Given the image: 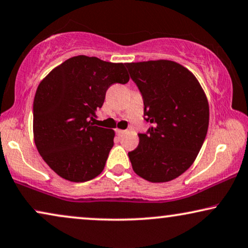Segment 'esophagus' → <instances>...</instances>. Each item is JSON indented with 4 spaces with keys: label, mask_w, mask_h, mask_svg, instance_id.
<instances>
[{
    "label": "esophagus",
    "mask_w": 248,
    "mask_h": 248,
    "mask_svg": "<svg viewBox=\"0 0 248 248\" xmlns=\"http://www.w3.org/2000/svg\"><path fill=\"white\" fill-rule=\"evenodd\" d=\"M125 132H126V131H124V130H120V128H117V130H116V133L118 134V136H122V134H124Z\"/></svg>",
    "instance_id": "esophagus-1"
}]
</instances>
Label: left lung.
<instances>
[{
    "label": "left lung",
    "mask_w": 248,
    "mask_h": 248,
    "mask_svg": "<svg viewBox=\"0 0 248 248\" xmlns=\"http://www.w3.org/2000/svg\"><path fill=\"white\" fill-rule=\"evenodd\" d=\"M126 67L142 94L144 120L152 124L128 153L132 169L149 182L171 181L192 165L204 143L210 121L206 94L194 74L175 61Z\"/></svg>",
    "instance_id": "8db88e82"
}]
</instances>
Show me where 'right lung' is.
Masks as SVG:
<instances>
[{
  "label": "right lung",
  "mask_w": 248,
  "mask_h": 248,
  "mask_svg": "<svg viewBox=\"0 0 248 248\" xmlns=\"http://www.w3.org/2000/svg\"><path fill=\"white\" fill-rule=\"evenodd\" d=\"M128 79L125 63L86 56L69 58L42 79L33 105L34 141L61 178L85 182L104 171L115 132L95 126V112L109 86Z\"/></svg>",
  "instance_id": "add662e5"
}]
</instances>
